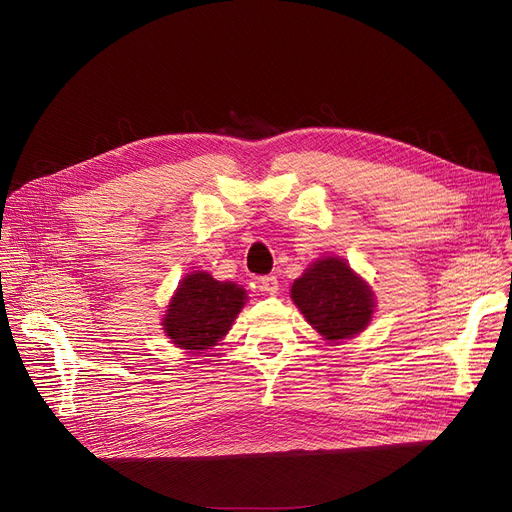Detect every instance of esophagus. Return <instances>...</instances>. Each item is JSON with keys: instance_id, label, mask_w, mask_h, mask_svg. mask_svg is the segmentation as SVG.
<instances>
[{"instance_id": "34e87169", "label": "esophagus", "mask_w": 512, "mask_h": 512, "mask_svg": "<svg viewBox=\"0 0 512 512\" xmlns=\"http://www.w3.org/2000/svg\"><path fill=\"white\" fill-rule=\"evenodd\" d=\"M259 288L267 294H276L280 290V282H278V276H263L259 278Z\"/></svg>"}]
</instances>
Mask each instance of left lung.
<instances>
[{
    "mask_svg": "<svg viewBox=\"0 0 512 512\" xmlns=\"http://www.w3.org/2000/svg\"><path fill=\"white\" fill-rule=\"evenodd\" d=\"M290 294L309 324L328 340L359 334L367 328L373 313L369 286L336 257L313 263L299 280H294Z\"/></svg>",
    "mask_w": 512,
    "mask_h": 512,
    "instance_id": "8db88e82",
    "label": "left lung"
}]
</instances>
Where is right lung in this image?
<instances>
[{
  "label": "right lung",
  "instance_id": "1",
  "mask_svg": "<svg viewBox=\"0 0 512 512\" xmlns=\"http://www.w3.org/2000/svg\"><path fill=\"white\" fill-rule=\"evenodd\" d=\"M245 301V290L236 284L193 272L180 282L168 305L164 330L180 348L205 351L226 336Z\"/></svg>",
  "mask_w": 512,
  "mask_h": 512
}]
</instances>
